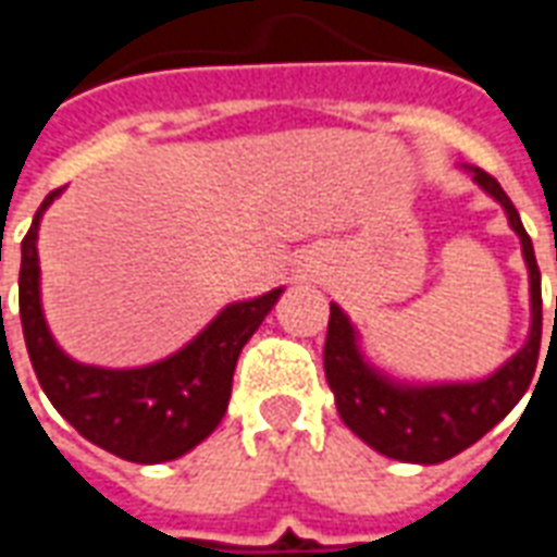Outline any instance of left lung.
<instances>
[{
  "instance_id": "1",
  "label": "left lung",
  "mask_w": 557,
  "mask_h": 557,
  "mask_svg": "<svg viewBox=\"0 0 557 557\" xmlns=\"http://www.w3.org/2000/svg\"><path fill=\"white\" fill-rule=\"evenodd\" d=\"M474 182L502 202L510 226L522 242L528 280H531V334L502 370L483 382H454V385H399L363 361L358 334L349 315L331 304L325 337V375L337 397V411L361 442L379 454L399 462L435 466L483 438L486 432L510 414L531 385L537 370L540 334H543V295L534 244L528 238L519 211L490 172L471 170ZM557 319V301H555Z\"/></svg>"
}]
</instances>
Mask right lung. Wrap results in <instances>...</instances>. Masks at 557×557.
<instances>
[{"label": "right lung", "mask_w": 557, "mask_h": 557, "mask_svg": "<svg viewBox=\"0 0 557 557\" xmlns=\"http://www.w3.org/2000/svg\"><path fill=\"white\" fill-rule=\"evenodd\" d=\"M59 194L62 187L35 211L20 259V322L32 370L55 411L91 444L139 466L178 459L218 430L230 406L232 373L244 343L253 337L283 289L230 304L166 361L137 370H103L71 361L44 322L38 289V226Z\"/></svg>", "instance_id": "right-lung-1"}]
</instances>
